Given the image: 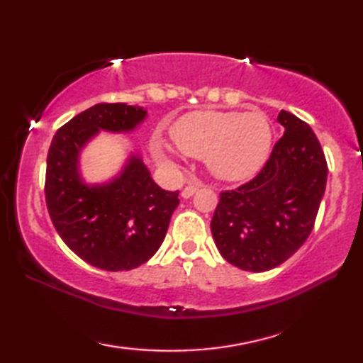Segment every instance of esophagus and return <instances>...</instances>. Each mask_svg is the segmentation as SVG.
Returning a JSON list of instances; mask_svg holds the SVG:
<instances>
[{
  "label": "esophagus",
  "mask_w": 363,
  "mask_h": 363,
  "mask_svg": "<svg viewBox=\"0 0 363 363\" xmlns=\"http://www.w3.org/2000/svg\"><path fill=\"white\" fill-rule=\"evenodd\" d=\"M203 187V184L201 182H190V184H187L186 187H184V190H182V196L184 198H190L191 195L195 194V191L198 190V189H201Z\"/></svg>",
  "instance_id": "34e87169"
}]
</instances>
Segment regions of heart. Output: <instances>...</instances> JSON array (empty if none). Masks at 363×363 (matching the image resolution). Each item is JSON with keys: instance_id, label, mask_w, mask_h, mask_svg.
Returning <instances> with one entry per match:
<instances>
[{"instance_id": "1", "label": "heart", "mask_w": 363, "mask_h": 363, "mask_svg": "<svg viewBox=\"0 0 363 363\" xmlns=\"http://www.w3.org/2000/svg\"><path fill=\"white\" fill-rule=\"evenodd\" d=\"M177 150L204 157L207 168L220 179L242 181L264 167L273 143V130L264 112L196 111L184 115L172 126ZM154 156L174 165L168 151L156 146Z\"/></svg>"}]
</instances>
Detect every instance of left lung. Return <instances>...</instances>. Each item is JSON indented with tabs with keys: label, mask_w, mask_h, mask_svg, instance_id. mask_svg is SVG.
I'll use <instances>...</instances> for the list:
<instances>
[{
	"label": "left lung",
	"mask_w": 363,
	"mask_h": 363,
	"mask_svg": "<svg viewBox=\"0 0 363 363\" xmlns=\"http://www.w3.org/2000/svg\"><path fill=\"white\" fill-rule=\"evenodd\" d=\"M284 135L256 177L220 194L211 229L229 264L267 272L291 257L311 235L325 195L328 164L311 126L281 111Z\"/></svg>",
	"instance_id": "left-lung-1"
}]
</instances>
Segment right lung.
<instances>
[{
    "label": "right lung",
    "mask_w": 363,
    "mask_h": 363,
    "mask_svg": "<svg viewBox=\"0 0 363 363\" xmlns=\"http://www.w3.org/2000/svg\"><path fill=\"white\" fill-rule=\"evenodd\" d=\"M145 117L138 106H91L57 129L46 159L45 199L54 228L76 256L107 272L137 268L156 254L179 191L160 189L138 156H130L111 182L87 186L78 157L99 129L128 133Z\"/></svg>",
    "instance_id": "1"
}]
</instances>
